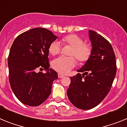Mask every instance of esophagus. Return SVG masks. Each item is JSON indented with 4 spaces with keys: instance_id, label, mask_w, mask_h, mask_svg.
<instances>
[{
    "instance_id": "34e87169",
    "label": "esophagus",
    "mask_w": 127,
    "mask_h": 127,
    "mask_svg": "<svg viewBox=\"0 0 127 127\" xmlns=\"http://www.w3.org/2000/svg\"><path fill=\"white\" fill-rule=\"evenodd\" d=\"M64 77V75L63 74H61V73H58V77H59V79H61V78H63V77Z\"/></svg>"
}]
</instances>
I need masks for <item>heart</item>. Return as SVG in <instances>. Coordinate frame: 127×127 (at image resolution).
Masks as SVG:
<instances>
[{"mask_svg": "<svg viewBox=\"0 0 127 127\" xmlns=\"http://www.w3.org/2000/svg\"><path fill=\"white\" fill-rule=\"evenodd\" d=\"M64 43L71 47L70 57H59L52 61V66L56 71L66 74L75 66L76 60L80 63L86 62L91 57L92 48L89 44L84 43L83 39L75 34H70L63 39ZM61 50V45L58 41L50 43L48 50L52 55H57Z\"/></svg>", "mask_w": 127, "mask_h": 127, "instance_id": "b5f03b06", "label": "heart"}]
</instances>
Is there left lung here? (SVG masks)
Masks as SVG:
<instances>
[{"label":"left lung","instance_id":"8db88e82","mask_svg":"<svg viewBox=\"0 0 127 127\" xmlns=\"http://www.w3.org/2000/svg\"><path fill=\"white\" fill-rule=\"evenodd\" d=\"M89 36L92 45L91 57L77 70L76 75L70 77L71 83L67 90L70 102L82 110L94 108L105 98L116 73L112 45L96 32L90 30Z\"/></svg>","mask_w":127,"mask_h":127}]
</instances>
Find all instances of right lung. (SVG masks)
<instances>
[{
	"instance_id": "add662e5",
	"label": "right lung",
	"mask_w": 127,
	"mask_h": 127,
	"mask_svg": "<svg viewBox=\"0 0 127 127\" xmlns=\"http://www.w3.org/2000/svg\"><path fill=\"white\" fill-rule=\"evenodd\" d=\"M57 36L45 28H34L16 37L8 57L9 81L12 91L22 103L40 105L50 96L56 71L49 68L48 48ZM43 67L47 72L37 73Z\"/></svg>"
}]
</instances>
